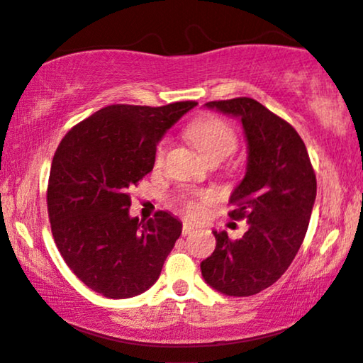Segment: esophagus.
Here are the masks:
<instances>
[{
    "label": "esophagus",
    "instance_id": "34e87169",
    "mask_svg": "<svg viewBox=\"0 0 363 363\" xmlns=\"http://www.w3.org/2000/svg\"><path fill=\"white\" fill-rule=\"evenodd\" d=\"M196 230V225H193L191 223H183V235H190Z\"/></svg>",
    "mask_w": 363,
    "mask_h": 363
}]
</instances>
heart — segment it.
<instances>
[{
  "label": "heart",
  "mask_w": 363,
  "mask_h": 363,
  "mask_svg": "<svg viewBox=\"0 0 363 363\" xmlns=\"http://www.w3.org/2000/svg\"><path fill=\"white\" fill-rule=\"evenodd\" d=\"M188 138L196 147V150L201 154L206 160L213 159H225V157L233 154L238 147V135L235 130L229 123L218 116H201L194 119L193 123L188 125L186 130ZM165 154V143H160L155 152V162L160 164ZM214 199L213 193H199L196 196H188L183 199V208L190 216H199L203 213L204 206L211 203Z\"/></svg>",
  "instance_id": "obj_1"
}]
</instances>
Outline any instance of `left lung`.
I'll list each match as a JSON object with an SVG mask.
<instances>
[{
	"label": "left lung",
	"mask_w": 363,
	"mask_h": 363,
	"mask_svg": "<svg viewBox=\"0 0 363 363\" xmlns=\"http://www.w3.org/2000/svg\"><path fill=\"white\" fill-rule=\"evenodd\" d=\"M238 118L247 143L242 182L229 201L234 219H247L242 239L213 230L216 249L201 262L204 281L228 296H252L273 285L298 254L316 199V175L306 145L286 121L252 98L209 101Z\"/></svg>",
	"instance_id": "1"
}]
</instances>
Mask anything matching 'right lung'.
<instances>
[{"instance_id": "right-lung-1", "label": "right lung", "mask_w": 363, "mask_h": 363, "mask_svg": "<svg viewBox=\"0 0 363 363\" xmlns=\"http://www.w3.org/2000/svg\"><path fill=\"white\" fill-rule=\"evenodd\" d=\"M196 104H111L57 147L47 186L52 234L70 270L99 295L133 298L159 280L182 223L167 211L147 223L133 218L129 188L152 172L157 144Z\"/></svg>"}]
</instances>
